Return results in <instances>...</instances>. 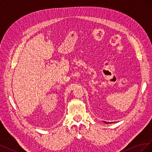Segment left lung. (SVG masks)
I'll return each instance as SVG.
<instances>
[{
	"label": "left lung",
	"mask_w": 152,
	"mask_h": 152,
	"mask_svg": "<svg viewBox=\"0 0 152 152\" xmlns=\"http://www.w3.org/2000/svg\"><path fill=\"white\" fill-rule=\"evenodd\" d=\"M104 123H108V124H109V123H110V124H111V123H112V122H104Z\"/></svg>",
	"instance_id": "obj_1"
}]
</instances>
